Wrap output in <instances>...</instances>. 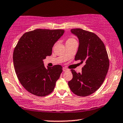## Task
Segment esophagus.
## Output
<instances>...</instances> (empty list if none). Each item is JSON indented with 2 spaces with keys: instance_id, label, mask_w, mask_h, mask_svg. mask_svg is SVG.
<instances>
[{
  "instance_id": "esophagus-1",
  "label": "esophagus",
  "mask_w": 123,
  "mask_h": 123,
  "mask_svg": "<svg viewBox=\"0 0 123 123\" xmlns=\"http://www.w3.org/2000/svg\"><path fill=\"white\" fill-rule=\"evenodd\" d=\"M62 69H63V72H65V71H66V70H68V69L67 68H65V67L63 68Z\"/></svg>"
}]
</instances>
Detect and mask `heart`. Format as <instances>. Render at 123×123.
Listing matches in <instances>:
<instances>
[{"instance_id":"b5f03b06","label":"heart","mask_w":123,"mask_h":123,"mask_svg":"<svg viewBox=\"0 0 123 123\" xmlns=\"http://www.w3.org/2000/svg\"><path fill=\"white\" fill-rule=\"evenodd\" d=\"M74 41H76V40L74 39V38H73V37H69V38H68V39L67 40H66V43H71V42H74Z\"/></svg>"}]
</instances>
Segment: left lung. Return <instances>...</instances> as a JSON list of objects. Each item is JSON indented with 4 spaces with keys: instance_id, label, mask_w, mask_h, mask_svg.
<instances>
[{
    "instance_id": "left-lung-1",
    "label": "left lung",
    "mask_w": 123,
    "mask_h": 123,
    "mask_svg": "<svg viewBox=\"0 0 123 123\" xmlns=\"http://www.w3.org/2000/svg\"><path fill=\"white\" fill-rule=\"evenodd\" d=\"M71 32L79 40L74 60L84 65L81 73L71 69L73 78L68 85L74 94L86 97L95 92L104 83L109 67L108 55L104 43L94 33L80 28L71 29Z\"/></svg>"
}]
</instances>
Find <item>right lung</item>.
Wrapping results in <instances>:
<instances>
[{
	"mask_svg": "<svg viewBox=\"0 0 123 123\" xmlns=\"http://www.w3.org/2000/svg\"><path fill=\"white\" fill-rule=\"evenodd\" d=\"M62 29H37L22 36L13 52L15 72L19 82L29 92L44 97L53 92L62 72L60 65L46 68L43 60L64 33Z\"/></svg>",
	"mask_w": 123,
	"mask_h": 123,
	"instance_id": "right-lung-1",
	"label": "right lung"
}]
</instances>
